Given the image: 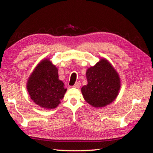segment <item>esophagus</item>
Listing matches in <instances>:
<instances>
[{
  "mask_svg": "<svg viewBox=\"0 0 153 153\" xmlns=\"http://www.w3.org/2000/svg\"><path fill=\"white\" fill-rule=\"evenodd\" d=\"M80 86H81V83H80V82H76V84L74 85V87L77 88H79Z\"/></svg>",
  "mask_w": 153,
  "mask_h": 153,
  "instance_id": "esophagus-1",
  "label": "esophagus"
}]
</instances>
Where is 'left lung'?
Instances as JSON below:
<instances>
[{
  "label": "left lung",
  "mask_w": 153,
  "mask_h": 153,
  "mask_svg": "<svg viewBox=\"0 0 153 153\" xmlns=\"http://www.w3.org/2000/svg\"><path fill=\"white\" fill-rule=\"evenodd\" d=\"M88 84L82 88L84 99L96 107H102L115 99L120 88V80L112 65L101 59L86 71Z\"/></svg>",
  "instance_id": "left-lung-1"
}]
</instances>
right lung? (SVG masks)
Listing matches in <instances>:
<instances>
[{
	"instance_id": "obj_1",
	"label": "right lung",
	"mask_w": 153,
	"mask_h": 153,
	"mask_svg": "<svg viewBox=\"0 0 153 153\" xmlns=\"http://www.w3.org/2000/svg\"><path fill=\"white\" fill-rule=\"evenodd\" d=\"M59 79L57 68L46 59L41 61L29 77L27 89L36 104L46 108H54L63 99L67 89Z\"/></svg>"
}]
</instances>
